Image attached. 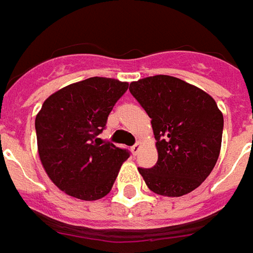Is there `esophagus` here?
<instances>
[{
    "label": "esophagus",
    "mask_w": 253,
    "mask_h": 253,
    "mask_svg": "<svg viewBox=\"0 0 253 253\" xmlns=\"http://www.w3.org/2000/svg\"><path fill=\"white\" fill-rule=\"evenodd\" d=\"M139 150H140V143H139V141H137L136 144H133V146L130 147V151L133 152V154H137V151H139Z\"/></svg>",
    "instance_id": "1"
}]
</instances>
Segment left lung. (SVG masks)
<instances>
[{
    "mask_svg": "<svg viewBox=\"0 0 253 253\" xmlns=\"http://www.w3.org/2000/svg\"><path fill=\"white\" fill-rule=\"evenodd\" d=\"M130 94L151 118L158 162L139 168L147 187L162 196L192 192L214 169L221 151L223 116L203 89L157 75L130 83Z\"/></svg>",
    "mask_w": 253,
    "mask_h": 253,
    "instance_id": "8db88e82",
    "label": "left lung"
}]
</instances>
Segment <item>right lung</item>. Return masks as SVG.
I'll return each instance as SVG.
<instances>
[{
	"mask_svg": "<svg viewBox=\"0 0 253 253\" xmlns=\"http://www.w3.org/2000/svg\"><path fill=\"white\" fill-rule=\"evenodd\" d=\"M128 83L89 78L50 95L35 118L38 152L50 180L69 196L98 200L110 192L129 151L98 137Z\"/></svg>",
	"mask_w": 253,
	"mask_h": 253,
	"instance_id": "obj_1",
	"label": "right lung"
}]
</instances>
